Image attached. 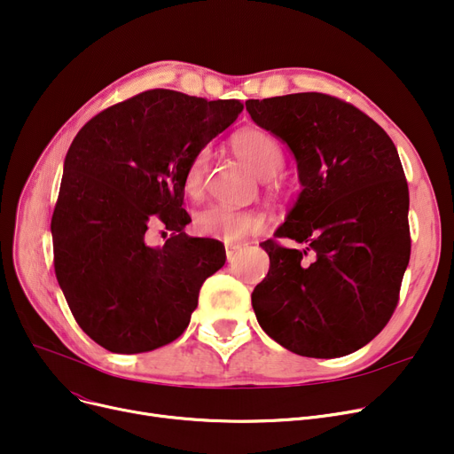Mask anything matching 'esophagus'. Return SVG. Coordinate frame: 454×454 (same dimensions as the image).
I'll list each match as a JSON object with an SVG mask.
<instances>
[{
  "instance_id": "34e87169",
  "label": "esophagus",
  "mask_w": 454,
  "mask_h": 454,
  "mask_svg": "<svg viewBox=\"0 0 454 454\" xmlns=\"http://www.w3.org/2000/svg\"><path fill=\"white\" fill-rule=\"evenodd\" d=\"M239 250H241L239 245H226V257H228V261H233L237 252H239Z\"/></svg>"
}]
</instances>
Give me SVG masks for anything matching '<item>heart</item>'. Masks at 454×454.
<instances>
[{
  "label": "heart",
  "instance_id": "b5f03b06",
  "mask_svg": "<svg viewBox=\"0 0 454 454\" xmlns=\"http://www.w3.org/2000/svg\"><path fill=\"white\" fill-rule=\"evenodd\" d=\"M235 153L239 154L250 169L261 178L276 176L285 163V154L279 143L265 130L245 129L237 132L231 139ZM209 153L207 149L199 151L189 160L182 178L184 193L191 199H197L202 193L204 176L207 169ZM265 219L254 211L230 209L224 206H207L195 215V231L202 237L223 241L226 245H237L248 235L263 228Z\"/></svg>",
  "mask_w": 454,
  "mask_h": 454
}]
</instances>
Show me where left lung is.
Segmentation results:
<instances>
[{"label":"left lung","mask_w":454,"mask_h":454,"mask_svg":"<svg viewBox=\"0 0 454 454\" xmlns=\"http://www.w3.org/2000/svg\"><path fill=\"white\" fill-rule=\"evenodd\" d=\"M247 110L291 149L303 187L274 237L307 245L261 243L270 269L252 293L257 322L293 353L349 355L390 320L411 259L397 149L372 117L325 93L248 99Z\"/></svg>","instance_id":"1"}]
</instances>
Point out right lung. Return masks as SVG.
Returning a JSON list of instances; mask_svg holds the SVG:
<instances>
[{
    "label": "right lung",
    "instance_id": "obj_1",
    "mask_svg": "<svg viewBox=\"0 0 454 454\" xmlns=\"http://www.w3.org/2000/svg\"><path fill=\"white\" fill-rule=\"evenodd\" d=\"M243 108L149 90L90 119L69 145L51 219L55 274L77 324L105 349L176 340L202 283L224 265L219 241L184 231L182 178ZM154 223L174 231L163 247L146 243Z\"/></svg>",
    "mask_w": 454,
    "mask_h": 454
}]
</instances>
